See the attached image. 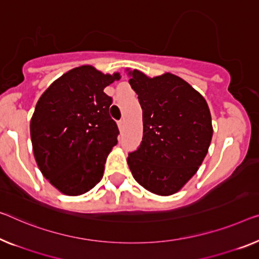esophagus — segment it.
Wrapping results in <instances>:
<instances>
[{
  "label": "esophagus",
  "instance_id": "1",
  "mask_svg": "<svg viewBox=\"0 0 259 259\" xmlns=\"http://www.w3.org/2000/svg\"><path fill=\"white\" fill-rule=\"evenodd\" d=\"M117 125H118L119 130H121L123 128V125H124V119H119V121L117 122Z\"/></svg>",
  "mask_w": 259,
  "mask_h": 259
}]
</instances>
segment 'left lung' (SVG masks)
Here are the masks:
<instances>
[{"mask_svg": "<svg viewBox=\"0 0 259 259\" xmlns=\"http://www.w3.org/2000/svg\"><path fill=\"white\" fill-rule=\"evenodd\" d=\"M129 83L143 110V138L129 153L135 180L158 195L178 192L195 175L213 136L203 96L171 73L148 78L137 69Z\"/></svg>", "mask_w": 259, "mask_h": 259, "instance_id": "8db88e82", "label": "left lung"}]
</instances>
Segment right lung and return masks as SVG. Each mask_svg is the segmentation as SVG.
<instances>
[{"mask_svg":"<svg viewBox=\"0 0 259 259\" xmlns=\"http://www.w3.org/2000/svg\"><path fill=\"white\" fill-rule=\"evenodd\" d=\"M119 78L84 65L61 75L38 100L30 122L34 159L64 194H83L102 179L119 134L109 115L113 99L103 90Z\"/></svg>","mask_w":259,"mask_h":259,"instance_id":"add662e5","label":"right lung"}]
</instances>
